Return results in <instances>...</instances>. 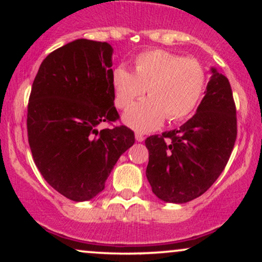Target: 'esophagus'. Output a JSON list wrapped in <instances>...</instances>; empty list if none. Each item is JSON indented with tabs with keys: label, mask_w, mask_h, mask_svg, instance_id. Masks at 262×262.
<instances>
[{
	"label": "esophagus",
	"mask_w": 262,
	"mask_h": 262,
	"mask_svg": "<svg viewBox=\"0 0 262 262\" xmlns=\"http://www.w3.org/2000/svg\"><path fill=\"white\" fill-rule=\"evenodd\" d=\"M144 139H145V138H144V135L141 134V133H139V132H137V133H135V140H137V141H143Z\"/></svg>",
	"instance_id": "1"
}]
</instances>
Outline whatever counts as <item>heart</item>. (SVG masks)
Listing matches in <instances>:
<instances>
[{"label": "heart", "mask_w": 262, "mask_h": 262, "mask_svg": "<svg viewBox=\"0 0 262 262\" xmlns=\"http://www.w3.org/2000/svg\"><path fill=\"white\" fill-rule=\"evenodd\" d=\"M117 107L128 108L148 92L149 98L132 106L123 121L139 132L159 128L165 118L171 122L187 117L202 97L206 73L194 59L167 50H146L134 60V71L117 66L111 75Z\"/></svg>", "instance_id": "1"}]
</instances>
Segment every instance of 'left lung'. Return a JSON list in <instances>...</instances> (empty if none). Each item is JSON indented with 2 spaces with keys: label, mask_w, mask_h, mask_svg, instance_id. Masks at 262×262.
<instances>
[{
  "label": "left lung",
  "mask_w": 262,
  "mask_h": 262,
  "mask_svg": "<svg viewBox=\"0 0 262 262\" xmlns=\"http://www.w3.org/2000/svg\"><path fill=\"white\" fill-rule=\"evenodd\" d=\"M236 139V111L229 81L210 68L196 114L179 129L146 138V179L158 198L186 203L218 179Z\"/></svg>",
  "instance_id": "8db88e82"
}]
</instances>
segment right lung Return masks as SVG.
<instances>
[{"mask_svg":"<svg viewBox=\"0 0 262 262\" xmlns=\"http://www.w3.org/2000/svg\"><path fill=\"white\" fill-rule=\"evenodd\" d=\"M113 48L77 39L41 62L32 86L27 129L33 159L45 181L75 202L103 191L119 156L134 144V133L114 122L111 83Z\"/></svg>","mask_w":262,"mask_h":262,"instance_id":"1","label":"right lung"}]
</instances>
